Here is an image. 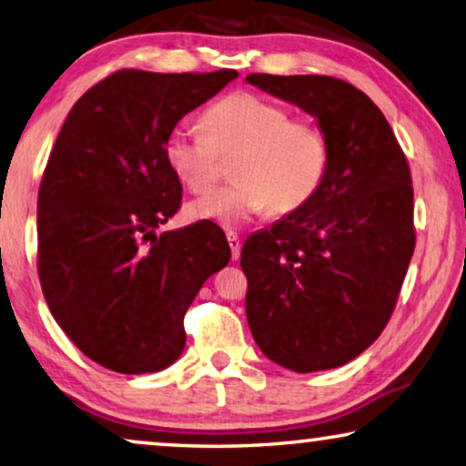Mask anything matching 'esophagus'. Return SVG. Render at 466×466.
<instances>
[{"label": "esophagus", "instance_id": "34e87169", "mask_svg": "<svg viewBox=\"0 0 466 466\" xmlns=\"http://www.w3.org/2000/svg\"><path fill=\"white\" fill-rule=\"evenodd\" d=\"M227 239H228V246H231V256H233L235 260H238L239 254H241V239H239V235L233 233V231H227Z\"/></svg>", "mask_w": 466, "mask_h": 466}]
</instances>
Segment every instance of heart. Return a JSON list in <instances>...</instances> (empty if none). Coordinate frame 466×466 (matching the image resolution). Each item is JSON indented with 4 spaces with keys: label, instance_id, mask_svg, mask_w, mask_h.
Wrapping results in <instances>:
<instances>
[{
    "label": "heart",
    "instance_id": "heart-1",
    "mask_svg": "<svg viewBox=\"0 0 466 466\" xmlns=\"http://www.w3.org/2000/svg\"><path fill=\"white\" fill-rule=\"evenodd\" d=\"M204 132L174 130L164 155L193 195H208L233 159V183L191 206L198 218L239 227L256 214H289L311 201L328 177L332 143L319 121L256 92H233L201 117Z\"/></svg>",
    "mask_w": 466,
    "mask_h": 466
}]
</instances>
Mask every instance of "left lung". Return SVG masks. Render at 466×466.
I'll use <instances>...</instances> for the list:
<instances>
[{"instance_id":"1","label":"left lung","mask_w":466,"mask_h":466,"mask_svg":"<svg viewBox=\"0 0 466 466\" xmlns=\"http://www.w3.org/2000/svg\"><path fill=\"white\" fill-rule=\"evenodd\" d=\"M249 84L299 105L332 143L315 198L241 249L256 345L294 372L345 366L395 311L416 246L412 174L387 117L353 84L252 73Z\"/></svg>"}]
</instances>
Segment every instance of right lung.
Segmentation results:
<instances>
[{"label":"right lung","mask_w":466,"mask_h":466,"mask_svg":"<svg viewBox=\"0 0 466 466\" xmlns=\"http://www.w3.org/2000/svg\"><path fill=\"white\" fill-rule=\"evenodd\" d=\"M238 71L121 69L73 105L37 195V273L50 313L92 361L159 372L185 349V313L231 248L217 222L155 228L183 185L164 145Z\"/></svg>","instance_id":"right-lung-1"}]
</instances>
